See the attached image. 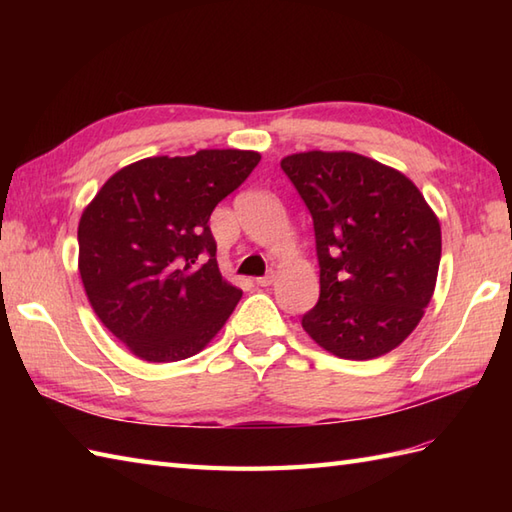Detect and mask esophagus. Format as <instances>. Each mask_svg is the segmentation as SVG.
I'll return each instance as SVG.
<instances>
[{
	"label": "esophagus",
	"instance_id": "obj_1",
	"mask_svg": "<svg viewBox=\"0 0 512 512\" xmlns=\"http://www.w3.org/2000/svg\"><path fill=\"white\" fill-rule=\"evenodd\" d=\"M275 279H277L275 270H270V273H266L264 277H257L255 281H257V286H270V284H275Z\"/></svg>",
	"mask_w": 512,
	"mask_h": 512
}]
</instances>
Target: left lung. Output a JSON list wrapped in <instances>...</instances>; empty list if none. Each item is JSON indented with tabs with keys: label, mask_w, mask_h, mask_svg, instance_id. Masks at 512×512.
Here are the masks:
<instances>
[{
	"label": "left lung",
	"mask_w": 512,
	"mask_h": 512,
	"mask_svg": "<svg viewBox=\"0 0 512 512\" xmlns=\"http://www.w3.org/2000/svg\"><path fill=\"white\" fill-rule=\"evenodd\" d=\"M314 222L319 303L310 339L347 361L394 350L416 330L436 290L440 222L405 173L354 151L281 160Z\"/></svg>",
	"instance_id": "1"
}]
</instances>
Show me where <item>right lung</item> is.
<instances>
[{
  "label": "right lung",
  "mask_w": 512,
  "mask_h": 512,
  "mask_svg": "<svg viewBox=\"0 0 512 512\" xmlns=\"http://www.w3.org/2000/svg\"><path fill=\"white\" fill-rule=\"evenodd\" d=\"M262 156L200 149L116 171L79 222V273L96 317L134 356L173 363L202 352L242 290L217 268L209 217Z\"/></svg>",
  "instance_id": "right-lung-1"
}]
</instances>
